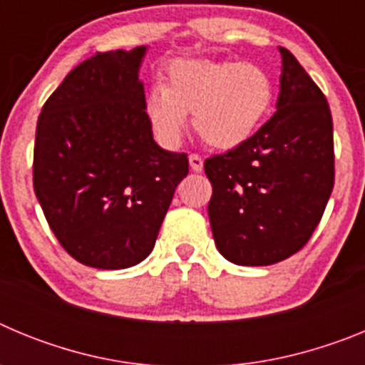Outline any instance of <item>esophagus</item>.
<instances>
[{
  "mask_svg": "<svg viewBox=\"0 0 365 365\" xmlns=\"http://www.w3.org/2000/svg\"><path fill=\"white\" fill-rule=\"evenodd\" d=\"M188 160H190V168H192L193 172H202V159L199 157V155L192 153L188 157Z\"/></svg>",
  "mask_w": 365,
  "mask_h": 365,
  "instance_id": "obj_1",
  "label": "esophagus"
}]
</instances>
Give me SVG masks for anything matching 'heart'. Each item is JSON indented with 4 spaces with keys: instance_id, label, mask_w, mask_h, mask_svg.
Masks as SVG:
<instances>
[{
    "instance_id": "heart-1",
    "label": "heart",
    "mask_w": 365,
    "mask_h": 365,
    "mask_svg": "<svg viewBox=\"0 0 365 365\" xmlns=\"http://www.w3.org/2000/svg\"><path fill=\"white\" fill-rule=\"evenodd\" d=\"M272 102V78L256 63L175 60L166 69V86L148 93L144 111L164 146L180 143L192 113L193 130L208 146L234 150L256 133Z\"/></svg>"
}]
</instances>
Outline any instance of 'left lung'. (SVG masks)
Masks as SVG:
<instances>
[{
    "label": "left lung",
    "instance_id": "8db88e82",
    "mask_svg": "<svg viewBox=\"0 0 365 365\" xmlns=\"http://www.w3.org/2000/svg\"><path fill=\"white\" fill-rule=\"evenodd\" d=\"M276 113L247 143L206 159L212 234L235 265L291 257L318 227L334 185L333 118L320 87L279 47Z\"/></svg>",
    "mask_w": 365,
    "mask_h": 365
}]
</instances>
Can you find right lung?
<instances>
[{"label":"right lung","mask_w":365,"mask_h":365,"mask_svg":"<svg viewBox=\"0 0 365 365\" xmlns=\"http://www.w3.org/2000/svg\"><path fill=\"white\" fill-rule=\"evenodd\" d=\"M148 47L96 53L41 108L34 192L60 245L76 261L128 269L150 256L186 153L163 150L138 78Z\"/></svg>","instance_id":"add662e5"}]
</instances>
